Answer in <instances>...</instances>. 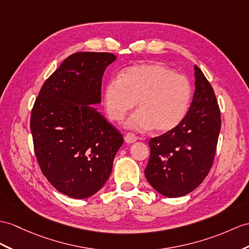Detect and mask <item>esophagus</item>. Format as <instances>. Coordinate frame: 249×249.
<instances>
[{
	"label": "esophagus",
	"instance_id": "obj_1",
	"mask_svg": "<svg viewBox=\"0 0 249 249\" xmlns=\"http://www.w3.org/2000/svg\"><path fill=\"white\" fill-rule=\"evenodd\" d=\"M137 141V136L133 134V133H128V134H125L124 136V142L126 143H133Z\"/></svg>",
	"mask_w": 249,
	"mask_h": 249
}]
</instances>
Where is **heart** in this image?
<instances>
[{"instance_id":"b5f03b06","label":"heart","mask_w":249,"mask_h":249,"mask_svg":"<svg viewBox=\"0 0 249 249\" xmlns=\"http://www.w3.org/2000/svg\"><path fill=\"white\" fill-rule=\"evenodd\" d=\"M191 96L186 77L160 63H147L130 66L119 78L108 80L102 104L108 119L121 121L136 102L138 110L126 119L125 128L167 133L184 120Z\"/></svg>"}]
</instances>
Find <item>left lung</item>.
I'll return each mask as SVG.
<instances>
[{"label": "left lung", "instance_id": "1", "mask_svg": "<svg viewBox=\"0 0 249 249\" xmlns=\"http://www.w3.org/2000/svg\"><path fill=\"white\" fill-rule=\"evenodd\" d=\"M196 90L184 120L149 142L145 178L167 197L188 195L202 184L213 163L221 113L211 84L195 65Z\"/></svg>", "mask_w": 249, "mask_h": 249}]
</instances>
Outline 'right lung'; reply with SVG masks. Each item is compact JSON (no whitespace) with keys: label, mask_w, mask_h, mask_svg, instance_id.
Listing matches in <instances>:
<instances>
[{"label":"right lung","mask_w":249,"mask_h":249,"mask_svg":"<svg viewBox=\"0 0 249 249\" xmlns=\"http://www.w3.org/2000/svg\"><path fill=\"white\" fill-rule=\"evenodd\" d=\"M116 60L110 53H76L42 86L32 111L35 153L42 173L56 189L74 198L99 191L124 143L120 132L96 110L101 81Z\"/></svg>","instance_id":"right-lung-1"}]
</instances>
